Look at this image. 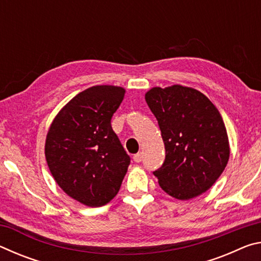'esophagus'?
I'll use <instances>...</instances> for the list:
<instances>
[{
  "mask_svg": "<svg viewBox=\"0 0 261 261\" xmlns=\"http://www.w3.org/2000/svg\"><path fill=\"white\" fill-rule=\"evenodd\" d=\"M143 158H144V155H143V153H137V154H135L134 155V161L135 162H141V160H143Z\"/></svg>",
  "mask_w": 261,
  "mask_h": 261,
  "instance_id": "34e87169",
  "label": "esophagus"
}]
</instances>
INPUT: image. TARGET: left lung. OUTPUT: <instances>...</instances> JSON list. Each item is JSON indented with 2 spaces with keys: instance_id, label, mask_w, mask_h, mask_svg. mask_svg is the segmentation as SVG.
Listing matches in <instances>:
<instances>
[{
  "instance_id": "8db88e82",
  "label": "left lung",
  "mask_w": 261,
  "mask_h": 261,
  "mask_svg": "<svg viewBox=\"0 0 261 261\" xmlns=\"http://www.w3.org/2000/svg\"><path fill=\"white\" fill-rule=\"evenodd\" d=\"M155 116L166 158L153 174L169 196L188 200L206 192L223 173L229 141L222 117L207 96L180 85L145 95Z\"/></svg>"
}]
</instances>
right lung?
<instances>
[{
	"label": "right lung",
	"mask_w": 261,
	"mask_h": 261,
	"mask_svg": "<svg viewBox=\"0 0 261 261\" xmlns=\"http://www.w3.org/2000/svg\"><path fill=\"white\" fill-rule=\"evenodd\" d=\"M124 88L101 85L81 92L57 114L45 154L53 177L82 204L100 207L116 196L131 159L112 127Z\"/></svg>",
	"instance_id": "right-lung-1"
}]
</instances>
